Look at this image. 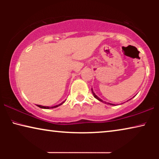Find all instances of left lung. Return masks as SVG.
<instances>
[{"mask_svg": "<svg viewBox=\"0 0 159 159\" xmlns=\"http://www.w3.org/2000/svg\"><path fill=\"white\" fill-rule=\"evenodd\" d=\"M91 90H92V93H93V96H94V97H95V98H96V99H98V101H101V102H103V103H106V104H108V105H111V106H114V104H113V103H106V102H104V101H102V100H101V98H98V96H97V95L95 94V93H94V92H93V88H92V89H91Z\"/></svg>", "mask_w": 159, "mask_h": 159, "instance_id": "8db88e82", "label": "left lung"}]
</instances>
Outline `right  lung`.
<instances>
[{
	"label": "right lung",
	"instance_id": "right-lung-1",
	"mask_svg": "<svg viewBox=\"0 0 159 159\" xmlns=\"http://www.w3.org/2000/svg\"><path fill=\"white\" fill-rule=\"evenodd\" d=\"M64 102H65V101H63L61 103L58 104V105H56V106H51V107H50V106H41V105H38V107L41 108H45V109H49V108H54L58 107V106H61V105H62V104L64 103Z\"/></svg>",
	"mask_w": 159,
	"mask_h": 159
}]
</instances>
